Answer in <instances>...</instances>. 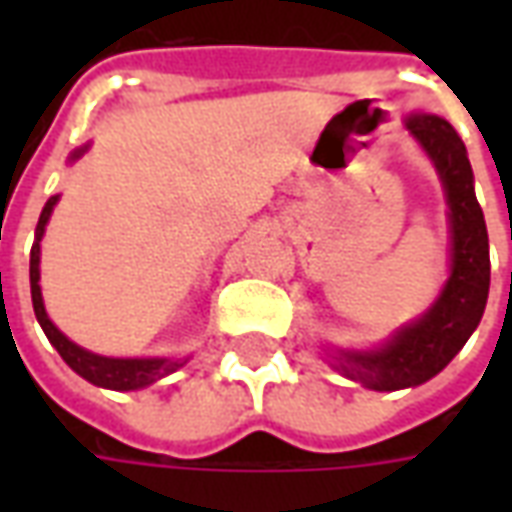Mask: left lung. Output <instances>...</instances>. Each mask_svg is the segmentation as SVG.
Wrapping results in <instances>:
<instances>
[{
	"instance_id": "1",
	"label": "left lung",
	"mask_w": 512,
	"mask_h": 512,
	"mask_svg": "<svg viewBox=\"0 0 512 512\" xmlns=\"http://www.w3.org/2000/svg\"><path fill=\"white\" fill-rule=\"evenodd\" d=\"M406 128L430 156L447 194L450 279L422 318L403 326L376 351H326L345 378L376 392L425 384L450 365L452 356L480 326L491 285L488 230L483 208L474 197L472 164L463 139L447 120L436 115H411Z\"/></svg>"
}]
</instances>
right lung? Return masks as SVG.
<instances>
[{"label": "right lung", "mask_w": 512, "mask_h": 512, "mask_svg": "<svg viewBox=\"0 0 512 512\" xmlns=\"http://www.w3.org/2000/svg\"><path fill=\"white\" fill-rule=\"evenodd\" d=\"M87 145L73 150L71 161L82 156ZM60 200V194H54L40 213L38 227H35V244L29 252V288H32V307H35V318L43 326V332L49 337V343L60 351L65 359V365L71 367L73 373H79L87 378L90 384L104 386V389H117V392H131V389H142V386L156 384L158 378L175 373L178 367H183L189 359H112V356H98L93 351H84L82 345L71 343L65 334L49 321L46 307H43V293H40V241L46 233V224L54 211V205Z\"/></svg>", "instance_id": "obj_1"}]
</instances>
